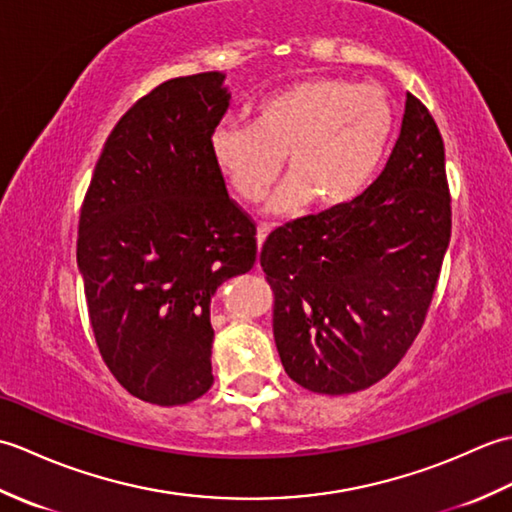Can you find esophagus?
I'll list each match as a JSON object with an SVG mask.
<instances>
[{
  "instance_id": "1",
  "label": "esophagus",
  "mask_w": 512,
  "mask_h": 512,
  "mask_svg": "<svg viewBox=\"0 0 512 512\" xmlns=\"http://www.w3.org/2000/svg\"><path fill=\"white\" fill-rule=\"evenodd\" d=\"M270 231H273V226H270V224H264V222H262V224L257 226V244H259V246H262V244L266 242V237H268Z\"/></svg>"
}]
</instances>
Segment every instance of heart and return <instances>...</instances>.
Wrapping results in <instances>:
<instances>
[{
	"label": "heart",
	"instance_id": "obj_1",
	"mask_svg": "<svg viewBox=\"0 0 512 512\" xmlns=\"http://www.w3.org/2000/svg\"><path fill=\"white\" fill-rule=\"evenodd\" d=\"M389 132L391 105L378 85L310 76L266 94L255 105L253 123H217L211 156L244 202L264 198L286 156L290 178L273 209L290 213L306 200L317 209H334L363 191Z\"/></svg>",
	"mask_w": 512,
	"mask_h": 512
}]
</instances>
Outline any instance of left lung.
Instances as JSON below:
<instances>
[{"mask_svg":"<svg viewBox=\"0 0 512 512\" xmlns=\"http://www.w3.org/2000/svg\"><path fill=\"white\" fill-rule=\"evenodd\" d=\"M451 239L444 143L407 92L400 136L374 184L275 228L259 253L286 374L314 394H354L394 369L427 319Z\"/></svg>","mask_w":512,"mask_h":512,"instance_id":"8db88e82","label":"left lung"}]
</instances>
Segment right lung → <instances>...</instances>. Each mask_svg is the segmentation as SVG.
I'll return each instance as SVG.
<instances>
[{
	"label": "right lung",
	"mask_w": 512,
	"mask_h": 512,
	"mask_svg": "<svg viewBox=\"0 0 512 512\" xmlns=\"http://www.w3.org/2000/svg\"><path fill=\"white\" fill-rule=\"evenodd\" d=\"M222 81L180 76L138 99L81 204L76 262L96 347L121 387L160 407L211 389V297L257 259L253 217L211 156L228 107Z\"/></svg>",
	"instance_id": "1"
}]
</instances>
